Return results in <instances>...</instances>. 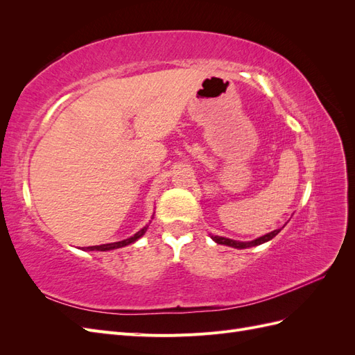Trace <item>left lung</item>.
I'll return each instance as SVG.
<instances>
[{
	"instance_id": "obj_1",
	"label": "left lung",
	"mask_w": 355,
	"mask_h": 355,
	"mask_svg": "<svg viewBox=\"0 0 355 355\" xmlns=\"http://www.w3.org/2000/svg\"><path fill=\"white\" fill-rule=\"evenodd\" d=\"M278 232H280V230H275V231H272V232H270V234L263 235V237H259V239H256V240L249 241V243H241V241H235V240H231V239L218 237V235H211V239H213L214 241H216L218 244H225V245H230V247H235V249H247V247L259 245V244H262V243H266V241L272 240Z\"/></svg>"
}]
</instances>
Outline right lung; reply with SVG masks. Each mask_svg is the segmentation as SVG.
<instances>
[{
  "mask_svg": "<svg viewBox=\"0 0 355 355\" xmlns=\"http://www.w3.org/2000/svg\"><path fill=\"white\" fill-rule=\"evenodd\" d=\"M148 227L142 228L139 232H136L133 237L127 239V240H123V241H116V243H110V244H101V245H90V247H85L87 250H101V252H105V250H112V249H118V247H124L127 244H132L135 243L137 239H141L142 235L146 232Z\"/></svg>",
  "mask_w": 355,
  "mask_h": 355,
  "instance_id": "right-lung-1",
  "label": "right lung"
}]
</instances>
